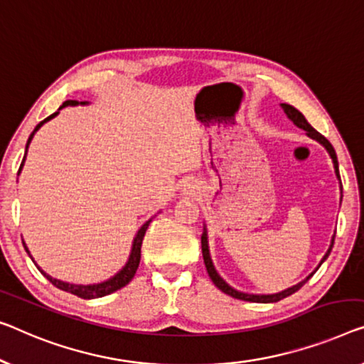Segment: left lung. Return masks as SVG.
<instances>
[{
	"label": "left lung",
	"instance_id": "obj_1",
	"mask_svg": "<svg viewBox=\"0 0 364 364\" xmlns=\"http://www.w3.org/2000/svg\"><path fill=\"white\" fill-rule=\"evenodd\" d=\"M281 107H283L284 109V112H286V116L291 119L292 122L296 124L297 127H301V129H304L307 132V135L311 139H314V140H317L318 144H322L325 149H327V151H328V155H330V159H332V161H333V168H335V175H337V178L340 180V173H338V160H337V154H335V150H333V147H332V144L328 142L327 139L323 137L322 134H318L316 129H314L311 124H309L307 121H306V117L302 116V112H299L296 109L294 106H289V105H281ZM340 184H341V181H340ZM341 188V186H340ZM333 240H335V237H332V243H330V247H328V250H327V253L323 255V258H322V262H321V264L325 262V259L328 258V255H330V252H332V247H333ZM200 247H203V258H204V264H205V269H208V274H209V278L213 279V283L219 287V289L222 291V292H225V294H229V296H232V297H235V299H240V301H248V302H263V304H268V302H278V301H281V299H284V297H287V296H291V294H294L296 291H299L301 287L307 283L309 279L312 278V274L316 273V271L321 268V264H318V267L316 268V271H314L312 274H309L306 279L304 281H301L299 284H296V286H292V287H287V289H284V291H281V292H278V294H247V292H240V291H237V289H234V287L232 286H229L225 283L224 279L220 278L219 276V273H217L215 271V268H214V264H213V259H210V255H209V243H208V229H205V225H204V232H203V235H200Z\"/></svg>",
	"mask_w": 364,
	"mask_h": 364
}]
</instances>
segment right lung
<instances>
[{
  "label": "right lung",
  "mask_w": 364,
  "mask_h": 364,
  "mask_svg": "<svg viewBox=\"0 0 364 364\" xmlns=\"http://www.w3.org/2000/svg\"><path fill=\"white\" fill-rule=\"evenodd\" d=\"M77 105H88V101H81V102L75 101V100H68V101H65L63 105H62L60 107H58V111H57V112L50 114V116L43 119L42 122L37 124L36 129L32 130V134L29 135V140H27V144H26V154H27V147H29V144H31L32 137H34V134H36L37 130H39L42 126H43V124H46L47 121H50V119L55 117L57 114L60 112V109H63V107H67V106H77ZM24 160H26V155H24V159H23V164H21V166H19V173H21V170H23V166H24ZM150 222H151V219L145 222V224L139 229L137 235H135L134 242H132V250H130V255H129L127 263L124 264L122 269H121V271H117V273L114 274L112 278H109L107 281H102V283H97V284H72V283H65V281H60V279L52 278L50 274H47L46 271L41 269L39 264H37V263L34 262V258L31 257L29 248H27V245H26L24 242H23V245H24V248H26V252L29 253V257L32 258V262L36 263V267L39 268L41 273H42L43 276H46V278H47L48 281H50V283H52L53 286L58 287V289H62V291L72 292V294L78 296V297H83V299H96V297L107 296V294H111V292H114V291L121 289V287H124L126 284H129L130 281H132L134 274H135V271H137V268H139V263H140V247H142L144 235H145V232H147V229H149V224H150Z\"/></svg>",
  "instance_id": "obj_1"
}]
</instances>
